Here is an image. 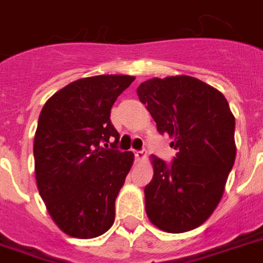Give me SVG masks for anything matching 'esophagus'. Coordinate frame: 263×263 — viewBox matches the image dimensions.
<instances>
[{
	"label": "esophagus",
	"instance_id": "obj_1",
	"mask_svg": "<svg viewBox=\"0 0 263 263\" xmlns=\"http://www.w3.org/2000/svg\"><path fill=\"white\" fill-rule=\"evenodd\" d=\"M134 154H135L136 160H139V161H142L144 157H146V153H144V150H135V152H134Z\"/></svg>",
	"mask_w": 263,
	"mask_h": 263
}]
</instances>
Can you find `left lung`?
<instances>
[{
	"label": "left lung",
	"instance_id": "obj_1",
	"mask_svg": "<svg viewBox=\"0 0 263 263\" xmlns=\"http://www.w3.org/2000/svg\"><path fill=\"white\" fill-rule=\"evenodd\" d=\"M136 92L177 150L169 164L152 157L154 176L144 187L147 217L165 232L191 231L222 196L236 157L235 117L220 91L191 76L146 80Z\"/></svg>",
	"mask_w": 263,
	"mask_h": 263
}]
</instances>
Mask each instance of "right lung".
I'll return each mask as SVG.
<instances>
[{"instance_id": "right-lung-1", "label": "right lung", "mask_w": 263, "mask_h": 263, "mask_svg": "<svg viewBox=\"0 0 263 263\" xmlns=\"http://www.w3.org/2000/svg\"><path fill=\"white\" fill-rule=\"evenodd\" d=\"M134 80L127 75L76 80L55 92L39 115L36 185L53 221L69 236L92 239L115 222L116 198L134 154L117 150L120 135L110 110Z\"/></svg>"}]
</instances>
